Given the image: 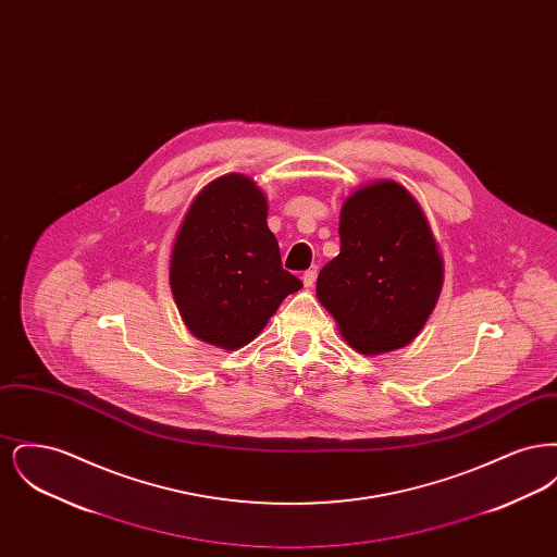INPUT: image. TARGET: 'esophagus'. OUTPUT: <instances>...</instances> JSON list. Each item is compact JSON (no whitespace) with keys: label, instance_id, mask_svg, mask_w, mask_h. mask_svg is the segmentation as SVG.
I'll return each mask as SVG.
<instances>
[{"label":"esophagus","instance_id":"esophagus-1","mask_svg":"<svg viewBox=\"0 0 557 557\" xmlns=\"http://www.w3.org/2000/svg\"><path fill=\"white\" fill-rule=\"evenodd\" d=\"M315 280H318V269H309V271L302 273V284H305V288H313Z\"/></svg>","mask_w":557,"mask_h":557}]
</instances>
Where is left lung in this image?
Listing matches in <instances>:
<instances>
[{
  "label": "left lung",
  "instance_id": "1",
  "mask_svg": "<svg viewBox=\"0 0 557 557\" xmlns=\"http://www.w3.org/2000/svg\"><path fill=\"white\" fill-rule=\"evenodd\" d=\"M338 234L341 255L319 271V302L363 355L409 345L432 315L445 277L422 207L397 182H373L346 198Z\"/></svg>",
  "mask_w": 557,
  "mask_h": 557
}]
</instances>
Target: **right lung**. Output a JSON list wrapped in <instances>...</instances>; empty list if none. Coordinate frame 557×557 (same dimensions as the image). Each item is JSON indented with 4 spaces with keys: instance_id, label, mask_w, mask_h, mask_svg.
Wrapping results in <instances>:
<instances>
[{
    "instance_id": "1",
    "label": "right lung",
    "mask_w": 557,
    "mask_h": 557,
    "mask_svg": "<svg viewBox=\"0 0 557 557\" xmlns=\"http://www.w3.org/2000/svg\"><path fill=\"white\" fill-rule=\"evenodd\" d=\"M169 284L187 330L225 350L255 341L302 288L282 269L267 196L250 177L230 173L196 194L173 242Z\"/></svg>"
}]
</instances>
